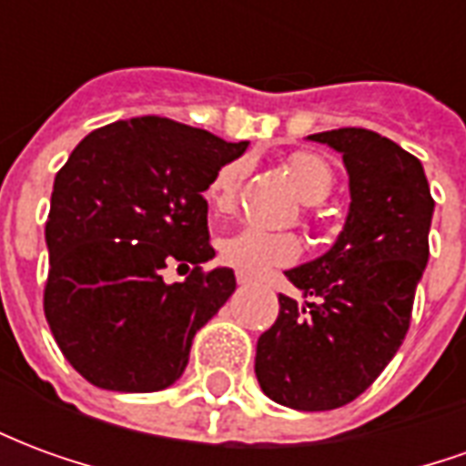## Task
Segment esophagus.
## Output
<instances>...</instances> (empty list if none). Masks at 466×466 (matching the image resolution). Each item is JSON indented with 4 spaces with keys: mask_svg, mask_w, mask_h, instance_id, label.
Wrapping results in <instances>:
<instances>
[{
    "mask_svg": "<svg viewBox=\"0 0 466 466\" xmlns=\"http://www.w3.org/2000/svg\"><path fill=\"white\" fill-rule=\"evenodd\" d=\"M249 282H252V277H244V274H237V284H242V287H244V284H249Z\"/></svg>",
    "mask_w": 466,
    "mask_h": 466,
    "instance_id": "34e87169",
    "label": "esophagus"
}]
</instances>
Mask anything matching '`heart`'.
I'll use <instances>...</instances> for the list:
<instances>
[{
    "label": "heart",
    "mask_w": 466,
    "mask_h": 466,
    "mask_svg": "<svg viewBox=\"0 0 466 466\" xmlns=\"http://www.w3.org/2000/svg\"><path fill=\"white\" fill-rule=\"evenodd\" d=\"M247 159L222 164L204 189V199L217 214H229L239 199ZM284 169L289 174L294 192L304 204L324 202L334 189V169L324 157L314 152L292 154ZM219 259L244 277H262L274 267H289L299 259L302 244L289 232H267L259 227H242L219 239Z\"/></svg>",
    "instance_id": "heart-1"
}]
</instances>
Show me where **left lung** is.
Returning a JSON list of instances; mask_svg holds the SVG:
<instances>
[{
  "instance_id": "left-lung-1",
  "label": "left lung",
  "mask_w": 466,
  "mask_h": 466,
  "mask_svg": "<svg viewBox=\"0 0 466 466\" xmlns=\"http://www.w3.org/2000/svg\"><path fill=\"white\" fill-rule=\"evenodd\" d=\"M309 139L342 152L350 217L329 252L284 272L307 302L279 294L254 371L277 404L324 411L357 400L404 342L434 199L420 159L381 134L344 127Z\"/></svg>"
}]
</instances>
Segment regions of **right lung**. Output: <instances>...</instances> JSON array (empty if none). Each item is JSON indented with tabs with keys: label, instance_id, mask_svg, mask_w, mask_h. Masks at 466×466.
<instances>
[{
	"label": "right lung",
	"instance_id": "right-lung-1",
	"mask_svg": "<svg viewBox=\"0 0 466 466\" xmlns=\"http://www.w3.org/2000/svg\"><path fill=\"white\" fill-rule=\"evenodd\" d=\"M244 149L167 116H134L86 134L56 172L45 314L95 387L159 391L182 377L194 334L237 289L232 269H202L214 257L204 189ZM169 263L193 272L167 285Z\"/></svg>",
	"mask_w": 466,
	"mask_h": 466
}]
</instances>
